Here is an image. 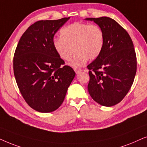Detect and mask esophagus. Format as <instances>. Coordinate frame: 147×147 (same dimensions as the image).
<instances>
[{
    "label": "esophagus",
    "mask_w": 147,
    "mask_h": 147,
    "mask_svg": "<svg viewBox=\"0 0 147 147\" xmlns=\"http://www.w3.org/2000/svg\"><path fill=\"white\" fill-rule=\"evenodd\" d=\"M75 72L77 74H79V73H80V72L82 71V70L81 69V68H75Z\"/></svg>",
    "instance_id": "1"
}]
</instances>
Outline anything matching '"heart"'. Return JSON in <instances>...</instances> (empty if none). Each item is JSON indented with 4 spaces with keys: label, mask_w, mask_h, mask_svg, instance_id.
Wrapping results in <instances>:
<instances>
[{
    "label": "heart",
    "mask_w": 147,
    "mask_h": 147,
    "mask_svg": "<svg viewBox=\"0 0 147 147\" xmlns=\"http://www.w3.org/2000/svg\"><path fill=\"white\" fill-rule=\"evenodd\" d=\"M60 34L61 38L53 40L54 50L64 61H69L75 51L69 64L75 69L83 66L89 59H96L104 46V34L97 25L75 22L62 28Z\"/></svg>",
    "instance_id": "1"
}]
</instances>
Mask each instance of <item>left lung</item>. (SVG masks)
<instances>
[{"instance_id": "left-lung-1", "label": "left lung", "mask_w": 147, "mask_h": 147, "mask_svg": "<svg viewBox=\"0 0 147 147\" xmlns=\"http://www.w3.org/2000/svg\"><path fill=\"white\" fill-rule=\"evenodd\" d=\"M101 27L105 37L100 55L87 66L90 80L88 91L103 106L120 103L132 87L136 72V56L128 32L107 17L87 18Z\"/></svg>"}]
</instances>
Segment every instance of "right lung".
Returning a JSON list of instances; mask_svg holds the SVG:
<instances>
[{
    "label": "right lung",
    "instance_id": "obj_1",
    "mask_svg": "<svg viewBox=\"0 0 147 147\" xmlns=\"http://www.w3.org/2000/svg\"><path fill=\"white\" fill-rule=\"evenodd\" d=\"M70 17L42 20L29 26L17 44L13 70L19 91L27 104L42 113L62 105L75 76L69 66H62L53 47L54 36Z\"/></svg>",
    "mask_w": 147,
    "mask_h": 147
}]
</instances>
